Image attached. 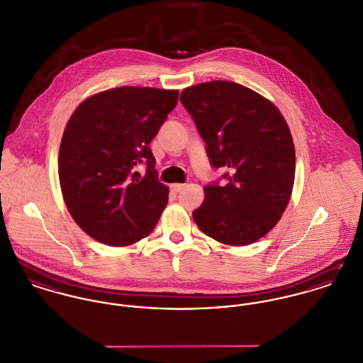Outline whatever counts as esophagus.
<instances>
[{"mask_svg":"<svg viewBox=\"0 0 363 363\" xmlns=\"http://www.w3.org/2000/svg\"><path fill=\"white\" fill-rule=\"evenodd\" d=\"M184 184H172V185H169V189L172 191V192H175V194H178V192H181L182 189H184Z\"/></svg>","mask_w":363,"mask_h":363,"instance_id":"obj_1","label":"esophagus"}]
</instances>
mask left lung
<instances>
[{
  "label": "left lung",
  "instance_id": "obj_1",
  "mask_svg": "<svg viewBox=\"0 0 363 363\" xmlns=\"http://www.w3.org/2000/svg\"><path fill=\"white\" fill-rule=\"evenodd\" d=\"M179 99L211 167L228 169L204 186L196 225L225 245H250L278 223L293 191L296 152L287 123L268 99L232 82L197 84Z\"/></svg>",
  "mask_w": 363,
  "mask_h": 363
}]
</instances>
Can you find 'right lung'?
<instances>
[{"label":"right lung","instance_id":"right-lung-1","mask_svg":"<svg viewBox=\"0 0 363 363\" xmlns=\"http://www.w3.org/2000/svg\"><path fill=\"white\" fill-rule=\"evenodd\" d=\"M177 104V89L120 86L85 99L72 114L59 149V182L73 220L95 240L128 246L156 226L168 188L149 143Z\"/></svg>","mask_w":363,"mask_h":363}]
</instances>
